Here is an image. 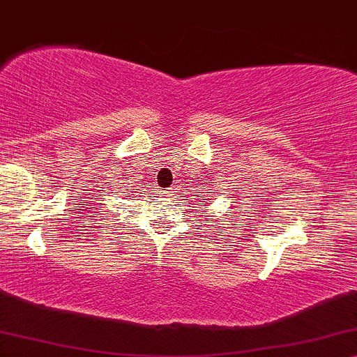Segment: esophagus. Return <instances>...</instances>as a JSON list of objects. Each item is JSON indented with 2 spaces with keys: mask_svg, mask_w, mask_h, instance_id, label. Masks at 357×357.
I'll use <instances>...</instances> for the list:
<instances>
[{
  "mask_svg": "<svg viewBox=\"0 0 357 357\" xmlns=\"http://www.w3.org/2000/svg\"><path fill=\"white\" fill-rule=\"evenodd\" d=\"M160 193H162V195H165V193H169V192H167V190H160Z\"/></svg>",
  "mask_w": 357,
  "mask_h": 357,
  "instance_id": "obj_1",
  "label": "esophagus"
}]
</instances>
